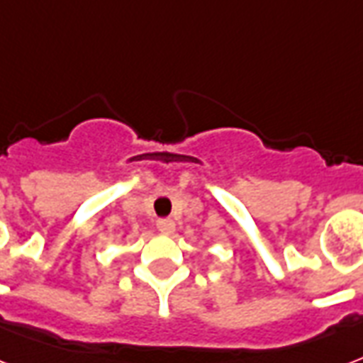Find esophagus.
<instances>
[{"label": "esophagus", "mask_w": 363, "mask_h": 363, "mask_svg": "<svg viewBox=\"0 0 363 363\" xmlns=\"http://www.w3.org/2000/svg\"><path fill=\"white\" fill-rule=\"evenodd\" d=\"M157 230L163 232V234H171L175 230V220L173 218H160L157 220Z\"/></svg>", "instance_id": "34e87169"}]
</instances>
